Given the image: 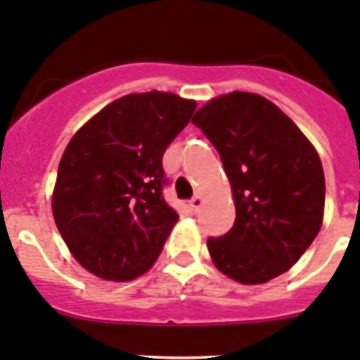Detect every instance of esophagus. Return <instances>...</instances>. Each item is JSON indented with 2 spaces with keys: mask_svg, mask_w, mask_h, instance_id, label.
<instances>
[{
  "mask_svg": "<svg viewBox=\"0 0 360 360\" xmlns=\"http://www.w3.org/2000/svg\"><path fill=\"white\" fill-rule=\"evenodd\" d=\"M189 205H191V210H193V212H198V209H200V205H202V198L200 196L191 198Z\"/></svg>",
  "mask_w": 360,
  "mask_h": 360,
  "instance_id": "esophagus-1",
  "label": "esophagus"
}]
</instances>
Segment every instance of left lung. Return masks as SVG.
I'll return each mask as SVG.
<instances>
[{
	"label": "left lung",
	"instance_id": "obj_1",
	"mask_svg": "<svg viewBox=\"0 0 360 360\" xmlns=\"http://www.w3.org/2000/svg\"><path fill=\"white\" fill-rule=\"evenodd\" d=\"M230 180L233 226L209 237L216 268L240 283L288 271L321 229L325 174L314 146L276 105L232 92L194 114Z\"/></svg>",
	"mask_w": 360,
	"mask_h": 360
}]
</instances>
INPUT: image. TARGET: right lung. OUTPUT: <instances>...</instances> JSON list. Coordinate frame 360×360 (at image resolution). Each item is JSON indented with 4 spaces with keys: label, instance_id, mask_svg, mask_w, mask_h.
Returning <instances> with one entry per match:
<instances>
[{
    "label": "right lung",
    "instance_id": "obj_1",
    "mask_svg": "<svg viewBox=\"0 0 360 360\" xmlns=\"http://www.w3.org/2000/svg\"><path fill=\"white\" fill-rule=\"evenodd\" d=\"M196 110L171 92L115 100L75 134L58 164L53 217L92 275L127 282L155 264L178 219L164 200L167 150Z\"/></svg>",
    "mask_w": 360,
    "mask_h": 360
}]
</instances>
